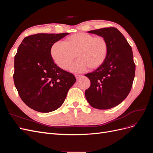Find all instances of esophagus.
<instances>
[{
    "label": "esophagus",
    "mask_w": 153,
    "mask_h": 153,
    "mask_svg": "<svg viewBox=\"0 0 153 153\" xmlns=\"http://www.w3.org/2000/svg\"><path fill=\"white\" fill-rule=\"evenodd\" d=\"M82 76V75H75V77H76V79H79V78H81Z\"/></svg>",
    "instance_id": "34e87169"
}]
</instances>
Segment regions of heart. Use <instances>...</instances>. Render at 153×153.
<instances>
[{
	"label": "heart",
	"instance_id": "1",
	"mask_svg": "<svg viewBox=\"0 0 153 153\" xmlns=\"http://www.w3.org/2000/svg\"><path fill=\"white\" fill-rule=\"evenodd\" d=\"M108 44L103 36H94L85 32L73 34L62 41L54 43L50 48L53 62L64 70L70 68L76 56L78 57L71 70L81 72L88 68L100 67L107 57Z\"/></svg>",
	"mask_w": 153,
	"mask_h": 153
}]
</instances>
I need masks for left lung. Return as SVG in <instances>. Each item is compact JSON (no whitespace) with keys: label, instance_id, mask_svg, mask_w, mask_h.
Instances as JSON below:
<instances>
[{"label":"left lung","instance_id":"8db88e82","mask_svg":"<svg viewBox=\"0 0 153 153\" xmlns=\"http://www.w3.org/2000/svg\"><path fill=\"white\" fill-rule=\"evenodd\" d=\"M88 32L103 36L108 44V52L102 65L85 75L91 81V86L85 92V98L93 108L109 109L121 103L131 91L135 73L132 49L121 32L114 27Z\"/></svg>","mask_w":153,"mask_h":153}]
</instances>
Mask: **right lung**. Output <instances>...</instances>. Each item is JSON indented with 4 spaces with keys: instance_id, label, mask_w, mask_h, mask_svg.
<instances>
[{
    "instance_id": "right-lung-1",
    "label": "right lung",
    "mask_w": 153,
    "mask_h": 153,
    "mask_svg": "<svg viewBox=\"0 0 153 153\" xmlns=\"http://www.w3.org/2000/svg\"><path fill=\"white\" fill-rule=\"evenodd\" d=\"M68 34L30 35L18 47L14 83L22 101L38 112L47 113L59 108L76 82L72 73L54 63L50 53L52 45Z\"/></svg>"
}]
</instances>
